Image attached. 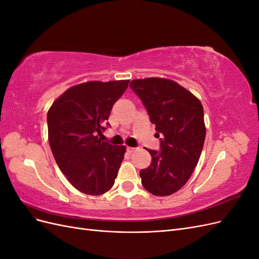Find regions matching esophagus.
I'll return each instance as SVG.
<instances>
[{
  "mask_svg": "<svg viewBox=\"0 0 259 259\" xmlns=\"http://www.w3.org/2000/svg\"><path fill=\"white\" fill-rule=\"evenodd\" d=\"M135 150H136V148H134V147H127V151L130 153H133Z\"/></svg>",
  "mask_w": 259,
  "mask_h": 259,
  "instance_id": "esophagus-1",
  "label": "esophagus"
}]
</instances>
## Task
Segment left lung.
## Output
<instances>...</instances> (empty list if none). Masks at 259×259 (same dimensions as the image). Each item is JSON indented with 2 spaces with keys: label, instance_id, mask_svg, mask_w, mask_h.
<instances>
[{
  "label": "left lung",
  "instance_id": "obj_1",
  "mask_svg": "<svg viewBox=\"0 0 259 259\" xmlns=\"http://www.w3.org/2000/svg\"><path fill=\"white\" fill-rule=\"evenodd\" d=\"M130 86L161 136L160 151L147 149L152 161L140 170L142 184L158 197L170 195L185 186L199 162L206 134L203 106L191 92L164 77L133 80Z\"/></svg>",
  "mask_w": 259,
  "mask_h": 259
}]
</instances>
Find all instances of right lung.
Listing matches in <instances>:
<instances>
[{"mask_svg":"<svg viewBox=\"0 0 259 259\" xmlns=\"http://www.w3.org/2000/svg\"><path fill=\"white\" fill-rule=\"evenodd\" d=\"M128 83L77 84L61 94L49 109V142L54 158L70 184L83 193L104 194L114 184L126 147L103 142L98 135Z\"/></svg>","mask_w":259,"mask_h":259,"instance_id":"add662e5","label":"right lung"}]
</instances>
